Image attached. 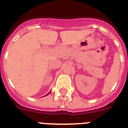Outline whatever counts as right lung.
<instances>
[{
  "instance_id": "obj_1",
  "label": "right lung",
  "mask_w": 128,
  "mask_h": 128,
  "mask_svg": "<svg viewBox=\"0 0 128 128\" xmlns=\"http://www.w3.org/2000/svg\"><path fill=\"white\" fill-rule=\"evenodd\" d=\"M50 92H49V93H50ZM49 93H48V94H49ZM48 94H46V95H48Z\"/></svg>"
}]
</instances>
